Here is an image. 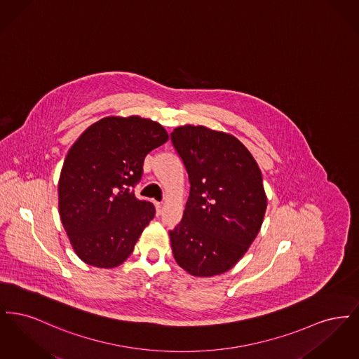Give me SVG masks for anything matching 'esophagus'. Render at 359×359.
<instances>
[{"mask_svg":"<svg viewBox=\"0 0 359 359\" xmlns=\"http://www.w3.org/2000/svg\"><path fill=\"white\" fill-rule=\"evenodd\" d=\"M154 205H156V211H157V215H160V214H161V211H163V205H161V203H158V202H156Z\"/></svg>","mask_w":359,"mask_h":359,"instance_id":"1","label":"esophagus"}]
</instances>
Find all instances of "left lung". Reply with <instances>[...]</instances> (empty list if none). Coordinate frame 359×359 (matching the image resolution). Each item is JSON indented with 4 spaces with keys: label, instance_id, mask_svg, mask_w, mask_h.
<instances>
[{
    "label": "left lung",
    "instance_id": "1",
    "mask_svg": "<svg viewBox=\"0 0 359 359\" xmlns=\"http://www.w3.org/2000/svg\"><path fill=\"white\" fill-rule=\"evenodd\" d=\"M171 140L191 184L183 219L170 231L172 253L192 276L224 273L261 229L262 175L246 147L229 133L184 125L173 129Z\"/></svg>",
    "mask_w": 359,
    "mask_h": 359
}]
</instances>
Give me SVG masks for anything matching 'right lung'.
<instances>
[{"label": "right lung", "mask_w": 359, "mask_h": 359, "mask_svg": "<svg viewBox=\"0 0 359 359\" xmlns=\"http://www.w3.org/2000/svg\"><path fill=\"white\" fill-rule=\"evenodd\" d=\"M168 141L167 130L138 116L106 117L74 142L60 172L59 214L83 262L116 268L132 255L154 205L135 196L145 156Z\"/></svg>", "instance_id": "obj_1"}]
</instances>
